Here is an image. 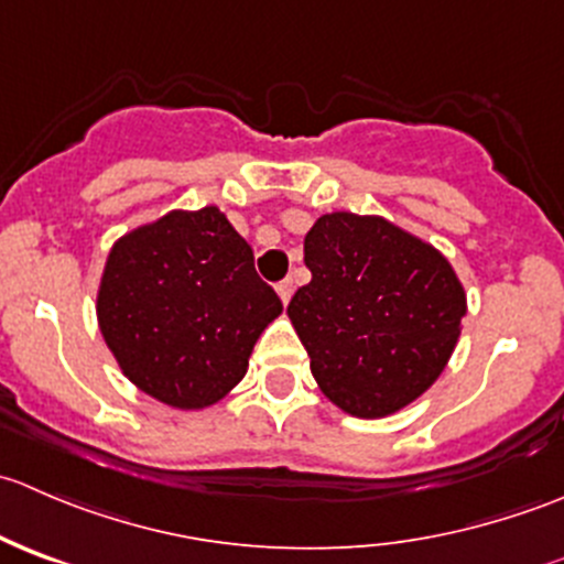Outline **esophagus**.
<instances>
[{
	"instance_id": "esophagus-1",
	"label": "esophagus",
	"mask_w": 564,
	"mask_h": 564,
	"mask_svg": "<svg viewBox=\"0 0 564 564\" xmlns=\"http://www.w3.org/2000/svg\"><path fill=\"white\" fill-rule=\"evenodd\" d=\"M275 289H278V297H281L283 305H286L289 300H292V294H294V281H292V278H286V281L278 283Z\"/></svg>"
}]
</instances>
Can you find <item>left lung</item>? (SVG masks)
<instances>
[{"label":"left lung","mask_w":564,"mask_h":564,"mask_svg":"<svg viewBox=\"0 0 564 564\" xmlns=\"http://www.w3.org/2000/svg\"><path fill=\"white\" fill-rule=\"evenodd\" d=\"M305 267L286 314L335 406L388 417L440 379L466 316L440 250L379 215L329 213L305 235Z\"/></svg>","instance_id":"obj_1"}]
</instances>
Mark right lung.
Masks as SVG:
<instances>
[{"mask_svg": "<svg viewBox=\"0 0 564 564\" xmlns=\"http://www.w3.org/2000/svg\"><path fill=\"white\" fill-rule=\"evenodd\" d=\"M283 305L218 207L174 209L113 242L98 324L141 392L174 409L218 403Z\"/></svg>", "mask_w": 564, "mask_h": 564, "instance_id": "right-lung-1", "label": "right lung"}]
</instances>
